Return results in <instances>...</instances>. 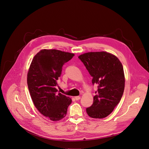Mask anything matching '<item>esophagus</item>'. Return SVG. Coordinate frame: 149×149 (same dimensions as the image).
Wrapping results in <instances>:
<instances>
[{
  "label": "esophagus",
  "instance_id": "1",
  "mask_svg": "<svg viewBox=\"0 0 149 149\" xmlns=\"http://www.w3.org/2000/svg\"><path fill=\"white\" fill-rule=\"evenodd\" d=\"M80 99V97H79V96H77V97H75V100H76V101H78V100H79Z\"/></svg>",
  "mask_w": 149,
  "mask_h": 149
}]
</instances>
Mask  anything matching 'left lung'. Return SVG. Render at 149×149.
<instances>
[{
    "instance_id": "obj_1",
    "label": "left lung",
    "mask_w": 149,
    "mask_h": 149,
    "mask_svg": "<svg viewBox=\"0 0 149 149\" xmlns=\"http://www.w3.org/2000/svg\"><path fill=\"white\" fill-rule=\"evenodd\" d=\"M97 85L93 103L86 108L93 118H103L111 114L123 96L125 79L123 67L113 55L106 52L85 53L79 57Z\"/></svg>"
}]
</instances>
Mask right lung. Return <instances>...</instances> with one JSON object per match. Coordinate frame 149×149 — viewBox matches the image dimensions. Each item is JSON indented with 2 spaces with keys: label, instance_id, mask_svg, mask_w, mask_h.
Returning <instances> with one entry per match:
<instances>
[{
  "label": "right lung",
  "instance_id": "obj_1",
  "mask_svg": "<svg viewBox=\"0 0 149 149\" xmlns=\"http://www.w3.org/2000/svg\"><path fill=\"white\" fill-rule=\"evenodd\" d=\"M74 54L56 49H43L31 62L27 83L34 106L45 116L52 121H59L67 113L71 98L57 93V80L62 67Z\"/></svg>",
  "mask_w": 149,
  "mask_h": 149
}]
</instances>
